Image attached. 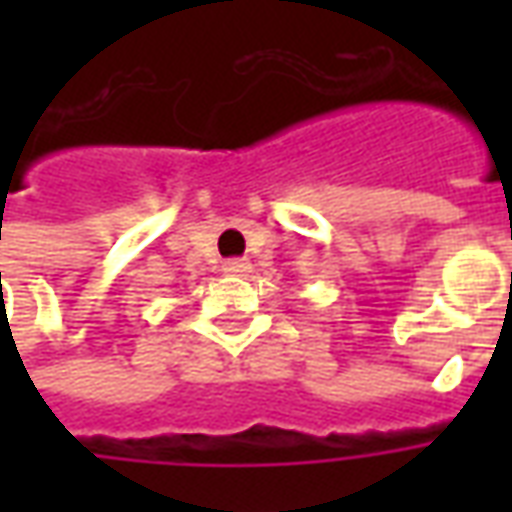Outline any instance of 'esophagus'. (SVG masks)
I'll use <instances>...</instances> for the list:
<instances>
[{
  "instance_id": "34e87169",
  "label": "esophagus",
  "mask_w": 512,
  "mask_h": 512,
  "mask_svg": "<svg viewBox=\"0 0 512 512\" xmlns=\"http://www.w3.org/2000/svg\"><path fill=\"white\" fill-rule=\"evenodd\" d=\"M222 271L224 274H230V277H246V274L252 271V263H249V260H241V257H235V260H224Z\"/></svg>"
}]
</instances>
